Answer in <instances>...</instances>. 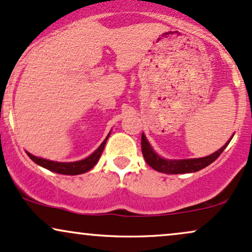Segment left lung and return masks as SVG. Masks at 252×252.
I'll use <instances>...</instances> for the list:
<instances>
[{
	"instance_id": "left-lung-1",
	"label": "left lung",
	"mask_w": 252,
	"mask_h": 252,
	"mask_svg": "<svg viewBox=\"0 0 252 252\" xmlns=\"http://www.w3.org/2000/svg\"><path fill=\"white\" fill-rule=\"evenodd\" d=\"M232 139V138H231ZM230 140L226 141L221 149L216 151L215 153L210 155L204 158H196V159H180V160H172V159H164L159 157L153 151L146 137L143 133L141 135V151H143V156L146 160L147 164L150 165L153 170L158 171L161 173L167 174H178V173H191L197 172V171L203 170L204 167L209 166L211 162H214L216 159L221 155L226 146L229 145Z\"/></svg>"
}]
</instances>
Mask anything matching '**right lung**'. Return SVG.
Returning <instances> with one entry per match:
<instances>
[{"mask_svg":"<svg viewBox=\"0 0 252 252\" xmlns=\"http://www.w3.org/2000/svg\"><path fill=\"white\" fill-rule=\"evenodd\" d=\"M111 134V133H109ZM109 134L106 137L105 140L102 141V144L97 147L96 151H94L93 153L90 157H87L86 159H82V160L79 161H73V162H59V161H53V160H47V159L38 158V157H35L31 155L29 152H27L29 158L32 159L35 164L40 165L47 170L53 171L55 173L60 174H68V176H75V174H81L90 171L91 168L94 167V165L96 164L97 160H99L100 156H101L103 149H105V144L107 141Z\"/></svg>","mask_w":252,"mask_h":252,"instance_id":"right-lung-1","label":"right lung"}]
</instances>
